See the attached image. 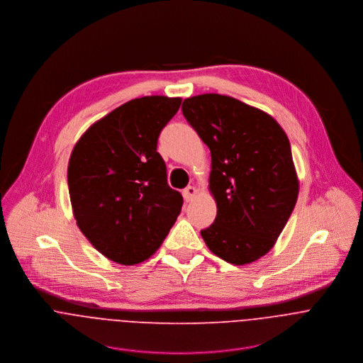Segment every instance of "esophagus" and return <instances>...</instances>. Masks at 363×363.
<instances>
[{"label": "esophagus", "instance_id": "34e87169", "mask_svg": "<svg viewBox=\"0 0 363 363\" xmlns=\"http://www.w3.org/2000/svg\"><path fill=\"white\" fill-rule=\"evenodd\" d=\"M196 194H197V190H196L193 186H189V187H186V189L183 190V196H184V200H186L187 203L193 201V200L196 199Z\"/></svg>", "mask_w": 363, "mask_h": 363}]
</instances>
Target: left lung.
Instances as JSON below:
<instances>
[{"instance_id":"obj_1","label":"left lung","mask_w":363,"mask_h":363,"mask_svg":"<svg viewBox=\"0 0 363 363\" xmlns=\"http://www.w3.org/2000/svg\"><path fill=\"white\" fill-rule=\"evenodd\" d=\"M182 111L211 151L218 212L201 236L219 259L253 262L272 249L298 200L289 140L269 114L230 96H193Z\"/></svg>"}]
</instances>
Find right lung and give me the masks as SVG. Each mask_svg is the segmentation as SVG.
<instances>
[{
  "mask_svg": "<svg viewBox=\"0 0 363 363\" xmlns=\"http://www.w3.org/2000/svg\"><path fill=\"white\" fill-rule=\"evenodd\" d=\"M180 104L167 96L133 99L92 124L72 150L67 176L77 225L111 261L150 259L182 211L183 197L169 187L156 151Z\"/></svg>",
  "mask_w": 363,
  "mask_h": 363,
  "instance_id": "right-lung-1",
  "label": "right lung"
}]
</instances>
